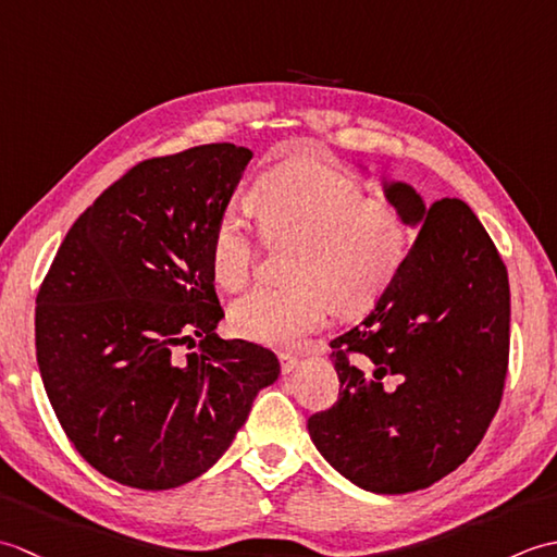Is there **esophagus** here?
<instances>
[{
    "label": "esophagus",
    "instance_id": "1",
    "mask_svg": "<svg viewBox=\"0 0 557 557\" xmlns=\"http://www.w3.org/2000/svg\"><path fill=\"white\" fill-rule=\"evenodd\" d=\"M299 363L301 361L297 357H292V354H280V369H282V373H285V375L297 371Z\"/></svg>",
    "mask_w": 557,
    "mask_h": 557
}]
</instances>
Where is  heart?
<instances>
[{
    "mask_svg": "<svg viewBox=\"0 0 557 557\" xmlns=\"http://www.w3.org/2000/svg\"><path fill=\"white\" fill-rule=\"evenodd\" d=\"M260 227L272 242H297L294 287H258L236 299L230 321L246 339L292 347L323 325L335 306L359 313L393 287L407 263L409 236L395 208L325 164L294 160L253 186ZM212 272L224 289H242L253 272L256 242L236 212H224L210 246Z\"/></svg>",
    "mask_w": 557,
    "mask_h": 557,
    "instance_id": "heart-1",
    "label": "heart"
}]
</instances>
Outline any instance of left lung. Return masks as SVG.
<instances>
[{
  "mask_svg": "<svg viewBox=\"0 0 557 557\" xmlns=\"http://www.w3.org/2000/svg\"><path fill=\"white\" fill-rule=\"evenodd\" d=\"M381 186L419 236L373 311L330 342L339 399L313 413L309 435L354 486L401 495L455 471L498 411L510 282L467 203L443 198L429 206L407 182Z\"/></svg>",
  "mask_w": 557,
  "mask_h": 557,
  "instance_id": "8db88e82",
  "label": "left lung"
}]
</instances>
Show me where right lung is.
Wrapping results in <instances>:
<instances>
[{
    "instance_id": "1",
    "label": "right lung",
    "mask_w": 557,
    "mask_h": 557,
    "mask_svg": "<svg viewBox=\"0 0 557 557\" xmlns=\"http://www.w3.org/2000/svg\"><path fill=\"white\" fill-rule=\"evenodd\" d=\"M251 158L210 144L136 164L74 222L38 292L45 393L81 457L124 486L206 474L280 375L270 349L215 335L212 232Z\"/></svg>"
}]
</instances>
